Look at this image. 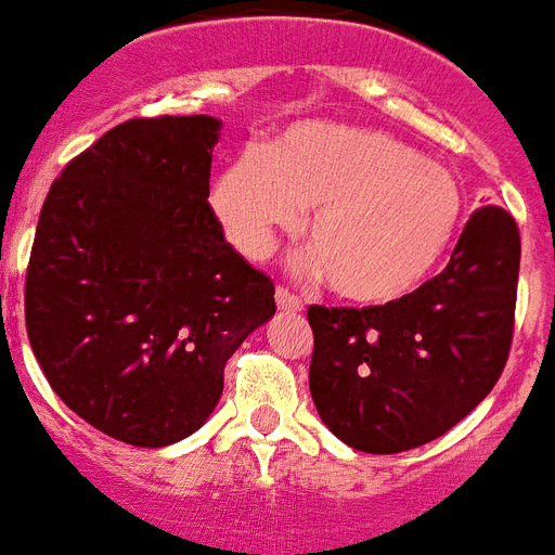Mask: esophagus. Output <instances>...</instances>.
Wrapping results in <instances>:
<instances>
[{
	"label": "esophagus",
	"instance_id": "1",
	"mask_svg": "<svg viewBox=\"0 0 555 555\" xmlns=\"http://www.w3.org/2000/svg\"><path fill=\"white\" fill-rule=\"evenodd\" d=\"M276 307L282 313H301V299L296 293H291L287 287H276Z\"/></svg>",
	"mask_w": 555,
	"mask_h": 555
}]
</instances>
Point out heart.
I'll list each match as a JSON object with an SVG mask.
<instances>
[{"label":"heart","instance_id":"heart-1","mask_svg":"<svg viewBox=\"0 0 555 555\" xmlns=\"http://www.w3.org/2000/svg\"><path fill=\"white\" fill-rule=\"evenodd\" d=\"M214 211L236 248L262 256L307 217L313 264L341 299L389 305L426 282L457 234V180L370 129L307 124L245 152L214 183Z\"/></svg>","mask_w":555,"mask_h":555}]
</instances>
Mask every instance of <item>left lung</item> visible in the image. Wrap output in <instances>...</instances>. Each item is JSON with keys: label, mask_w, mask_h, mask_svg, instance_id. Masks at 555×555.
I'll return each mask as SVG.
<instances>
[{"label": "left lung", "mask_w": 555, "mask_h": 555, "mask_svg": "<svg viewBox=\"0 0 555 555\" xmlns=\"http://www.w3.org/2000/svg\"><path fill=\"white\" fill-rule=\"evenodd\" d=\"M519 256L514 217L482 206L443 273L403 299L310 307V395L330 431L366 454H398L457 426L505 370Z\"/></svg>", "instance_id": "left-lung-1"}]
</instances>
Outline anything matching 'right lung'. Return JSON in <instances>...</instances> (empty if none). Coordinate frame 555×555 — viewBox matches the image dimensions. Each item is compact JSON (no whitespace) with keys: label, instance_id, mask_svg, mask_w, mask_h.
<instances>
[{"label":"right lung","instance_id":"1","mask_svg":"<svg viewBox=\"0 0 555 555\" xmlns=\"http://www.w3.org/2000/svg\"><path fill=\"white\" fill-rule=\"evenodd\" d=\"M220 120L132 118L64 166L25 279L33 356L78 417L160 449L197 431L222 372L276 313L273 282L208 203Z\"/></svg>","mask_w":555,"mask_h":555}]
</instances>
